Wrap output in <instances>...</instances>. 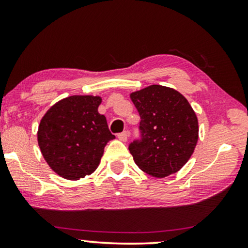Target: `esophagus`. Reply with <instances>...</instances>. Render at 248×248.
<instances>
[{"label":"esophagus","mask_w":248,"mask_h":248,"mask_svg":"<svg viewBox=\"0 0 248 248\" xmlns=\"http://www.w3.org/2000/svg\"><path fill=\"white\" fill-rule=\"evenodd\" d=\"M117 138L120 139L121 141H123V142H125L127 140V138H128V133L126 131H124V132H122V133H120L117 135Z\"/></svg>","instance_id":"obj_1"}]
</instances>
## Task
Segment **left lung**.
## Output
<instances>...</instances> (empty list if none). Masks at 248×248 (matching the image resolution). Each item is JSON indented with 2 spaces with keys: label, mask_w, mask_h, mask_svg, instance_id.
Here are the masks:
<instances>
[{
  "label": "left lung",
  "mask_w": 248,
  "mask_h": 248,
  "mask_svg": "<svg viewBox=\"0 0 248 248\" xmlns=\"http://www.w3.org/2000/svg\"><path fill=\"white\" fill-rule=\"evenodd\" d=\"M130 97L141 117V139L128 147L135 164L157 178L177 172L198 143L195 111L177 90L159 84L134 91Z\"/></svg>",
  "instance_id": "obj_1"
}]
</instances>
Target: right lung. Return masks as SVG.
<instances>
[{"instance_id":"right-lung-1","label":"right lung","mask_w":248,"mask_h":248,"mask_svg":"<svg viewBox=\"0 0 248 248\" xmlns=\"http://www.w3.org/2000/svg\"><path fill=\"white\" fill-rule=\"evenodd\" d=\"M99 96H70L53 105L40 121L38 145L61 177L78 181L99 166L107 142L115 139L98 113Z\"/></svg>"}]
</instances>
